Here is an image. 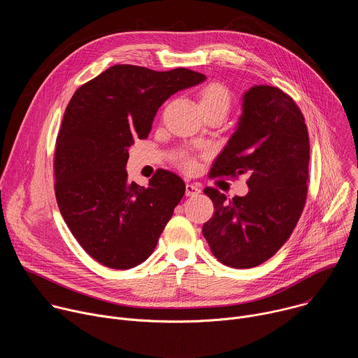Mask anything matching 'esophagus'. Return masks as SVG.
I'll return each mask as SVG.
<instances>
[{
	"label": "esophagus",
	"instance_id": "1",
	"mask_svg": "<svg viewBox=\"0 0 358 358\" xmlns=\"http://www.w3.org/2000/svg\"><path fill=\"white\" fill-rule=\"evenodd\" d=\"M199 192H201V188L198 185H195V184H187L185 185V194L188 196H194V195H196Z\"/></svg>",
	"mask_w": 358,
	"mask_h": 358
}]
</instances>
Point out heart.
Here are the masks:
<instances>
[{
  "instance_id": "obj_1",
  "label": "heart",
  "mask_w": 358,
  "mask_h": 358,
  "mask_svg": "<svg viewBox=\"0 0 358 358\" xmlns=\"http://www.w3.org/2000/svg\"><path fill=\"white\" fill-rule=\"evenodd\" d=\"M231 101H232L231 92L225 85L220 82H210L199 90V103L203 113L220 110L228 115L231 109ZM176 163L181 170L187 173H192L198 167L196 157L189 155L187 151L178 152L176 156Z\"/></svg>"
}]
</instances>
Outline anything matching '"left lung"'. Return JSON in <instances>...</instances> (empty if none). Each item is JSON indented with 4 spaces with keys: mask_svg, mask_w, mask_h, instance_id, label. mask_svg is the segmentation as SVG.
<instances>
[{
    "mask_svg": "<svg viewBox=\"0 0 358 358\" xmlns=\"http://www.w3.org/2000/svg\"><path fill=\"white\" fill-rule=\"evenodd\" d=\"M309 160V133L296 101L279 87H250L238 129L210 171V178L246 176L249 192L229 199L217 188L203 189L215 213L202 234L221 264L258 266L285 245L308 198Z\"/></svg>",
    "mask_w": 358,
    "mask_h": 358,
    "instance_id": "obj_1",
    "label": "left lung"
}]
</instances>
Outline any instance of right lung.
I'll return each mask as SVG.
<instances>
[{"mask_svg":"<svg viewBox=\"0 0 358 358\" xmlns=\"http://www.w3.org/2000/svg\"><path fill=\"white\" fill-rule=\"evenodd\" d=\"M203 79L185 68L115 65L72 96L57 136L54 188L68 228L96 262L130 269L155 250L185 184L162 169L147 188L130 182L129 148L148 137L171 94Z\"/></svg>","mask_w":358,"mask_h":358,"instance_id":"obj_1","label":"right lung"}]
</instances>
